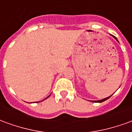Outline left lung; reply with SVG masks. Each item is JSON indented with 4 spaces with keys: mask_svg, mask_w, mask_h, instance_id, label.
Returning <instances> with one entry per match:
<instances>
[{
    "mask_svg": "<svg viewBox=\"0 0 132 132\" xmlns=\"http://www.w3.org/2000/svg\"><path fill=\"white\" fill-rule=\"evenodd\" d=\"M112 37H113L114 38V39H116V40L117 41V42H118V40H117V38L115 37L114 36H113V35H112ZM111 96H112V95H110V96H109V97H106V98H104V99L100 100H96V101H92V102H104V101H105L106 100L109 99V98H110V97Z\"/></svg>",
    "mask_w": 132,
    "mask_h": 132,
    "instance_id": "8db88e82",
    "label": "left lung"
}]
</instances>
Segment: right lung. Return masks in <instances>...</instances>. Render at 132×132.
I'll list each match as a JSON object with an SVG mask.
<instances>
[{
	"mask_svg": "<svg viewBox=\"0 0 132 132\" xmlns=\"http://www.w3.org/2000/svg\"><path fill=\"white\" fill-rule=\"evenodd\" d=\"M49 96H50V95H49V96H48V97H46V98H45V99H46V98H48V97H49ZM45 99H44L43 100H45ZM40 102H41V101H40Z\"/></svg>",
	"mask_w": 132,
	"mask_h": 132,
	"instance_id": "add662e5",
	"label": "right lung"
}]
</instances>
